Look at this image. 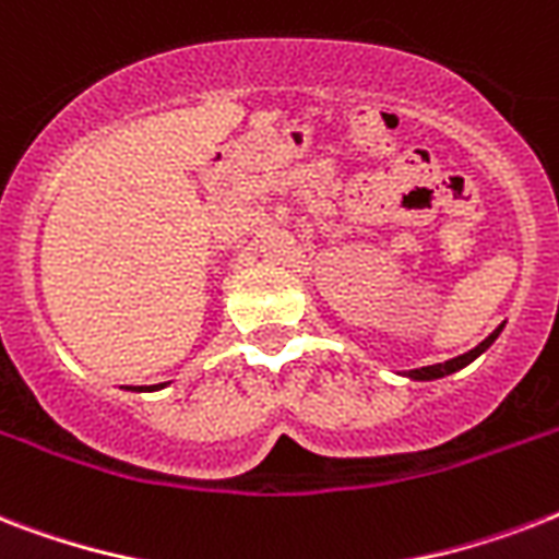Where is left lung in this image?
Segmentation results:
<instances>
[{"label":"left lung","mask_w":559,"mask_h":559,"mask_svg":"<svg viewBox=\"0 0 559 559\" xmlns=\"http://www.w3.org/2000/svg\"><path fill=\"white\" fill-rule=\"evenodd\" d=\"M504 331V322L499 324V328H496L493 333H490V336H487L485 342H478L476 348L473 350H467V354H461V357H452V359H447V362H438V366H424V368H412V371H406V377L408 380H441V377H450V373H455V371H461V368H467L469 362H473V359H478L481 357V354H485L487 348H490V345H493L496 340H499V333Z\"/></svg>","instance_id":"1"}]
</instances>
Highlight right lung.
Here are the masks:
<instances>
[{"mask_svg": "<svg viewBox=\"0 0 559 559\" xmlns=\"http://www.w3.org/2000/svg\"><path fill=\"white\" fill-rule=\"evenodd\" d=\"M165 385H168V382H159V385H124L127 391H159V389H165Z\"/></svg>", "mask_w": 559, "mask_h": 559, "instance_id": "add662e5", "label": "right lung"}]
</instances>
